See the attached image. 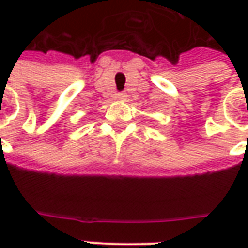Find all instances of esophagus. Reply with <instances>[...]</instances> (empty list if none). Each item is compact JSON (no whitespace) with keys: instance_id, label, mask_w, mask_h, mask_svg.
<instances>
[{"instance_id":"34e87169","label":"esophagus","mask_w":248,"mask_h":248,"mask_svg":"<svg viewBox=\"0 0 248 248\" xmlns=\"http://www.w3.org/2000/svg\"><path fill=\"white\" fill-rule=\"evenodd\" d=\"M115 98H117L118 101H126V99H127V94H126V93H118V94L115 95Z\"/></svg>"}]
</instances>
